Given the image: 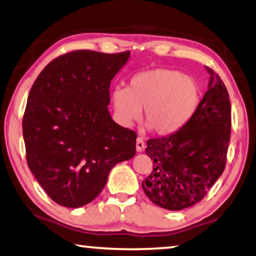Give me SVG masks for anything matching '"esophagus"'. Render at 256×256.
Listing matches in <instances>:
<instances>
[{"label":"esophagus","instance_id":"esophagus-1","mask_svg":"<svg viewBox=\"0 0 256 256\" xmlns=\"http://www.w3.org/2000/svg\"><path fill=\"white\" fill-rule=\"evenodd\" d=\"M145 148V142L142 137H137L136 140V150L137 152H142Z\"/></svg>","mask_w":256,"mask_h":256}]
</instances>
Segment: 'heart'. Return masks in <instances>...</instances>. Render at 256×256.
I'll list each match as a JSON object with an SVG mask.
<instances>
[{
    "mask_svg": "<svg viewBox=\"0 0 256 256\" xmlns=\"http://www.w3.org/2000/svg\"><path fill=\"white\" fill-rule=\"evenodd\" d=\"M111 103L121 124L130 126L143 108L148 127L167 136L178 132L194 116L200 103V87L194 78L180 70L150 68L132 74L127 88H113Z\"/></svg>",
    "mask_w": 256,
    "mask_h": 256,
    "instance_id": "1",
    "label": "heart"
}]
</instances>
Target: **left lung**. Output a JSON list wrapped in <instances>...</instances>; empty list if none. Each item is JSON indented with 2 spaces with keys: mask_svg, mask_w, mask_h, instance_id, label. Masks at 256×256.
<instances>
[{
  "mask_svg": "<svg viewBox=\"0 0 256 256\" xmlns=\"http://www.w3.org/2000/svg\"><path fill=\"white\" fill-rule=\"evenodd\" d=\"M208 90L194 116L172 135L150 138L146 154L153 172L142 182L148 198L169 210L194 206L226 168L231 134V104L222 78L213 70Z\"/></svg>",
  "mask_w": 256,
  "mask_h": 256,
  "instance_id": "obj_1",
  "label": "left lung"
}]
</instances>
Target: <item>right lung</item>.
Masks as SVG:
<instances>
[{
    "label": "right lung",
    "instance_id": "1",
    "mask_svg": "<svg viewBox=\"0 0 256 256\" xmlns=\"http://www.w3.org/2000/svg\"><path fill=\"white\" fill-rule=\"evenodd\" d=\"M129 51L74 50L54 58L30 88L22 118L27 164L58 205L78 208L108 172L136 154V132L110 116V84Z\"/></svg>",
    "mask_w": 256,
    "mask_h": 256
}]
</instances>
